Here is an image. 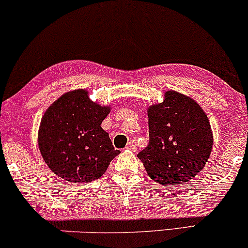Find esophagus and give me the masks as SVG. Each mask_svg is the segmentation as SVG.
I'll return each mask as SVG.
<instances>
[{
    "label": "esophagus",
    "mask_w": 248,
    "mask_h": 248,
    "mask_svg": "<svg viewBox=\"0 0 248 248\" xmlns=\"http://www.w3.org/2000/svg\"><path fill=\"white\" fill-rule=\"evenodd\" d=\"M126 149H128V150H135L136 149V142H135V140H132V141L128 142L127 146H126Z\"/></svg>",
    "instance_id": "34e87169"
}]
</instances>
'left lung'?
Segmentation results:
<instances>
[{
  "instance_id": "left-lung-1",
  "label": "left lung",
  "mask_w": 248,
  "mask_h": 248,
  "mask_svg": "<svg viewBox=\"0 0 248 248\" xmlns=\"http://www.w3.org/2000/svg\"><path fill=\"white\" fill-rule=\"evenodd\" d=\"M149 143L138 154L153 181L175 186L191 181L212 150L209 118L199 105L176 91L148 108Z\"/></svg>"
}]
</instances>
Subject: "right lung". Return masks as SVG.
I'll return each instance as SVG.
<instances>
[{
    "mask_svg": "<svg viewBox=\"0 0 248 248\" xmlns=\"http://www.w3.org/2000/svg\"><path fill=\"white\" fill-rule=\"evenodd\" d=\"M109 110L91 100L86 90L65 93L45 110L38 147L51 171L71 183H88L104 175L120 153L101 128Z\"/></svg>",
    "mask_w": 248,
    "mask_h": 248,
    "instance_id": "obj_1",
    "label": "right lung"
}]
</instances>
